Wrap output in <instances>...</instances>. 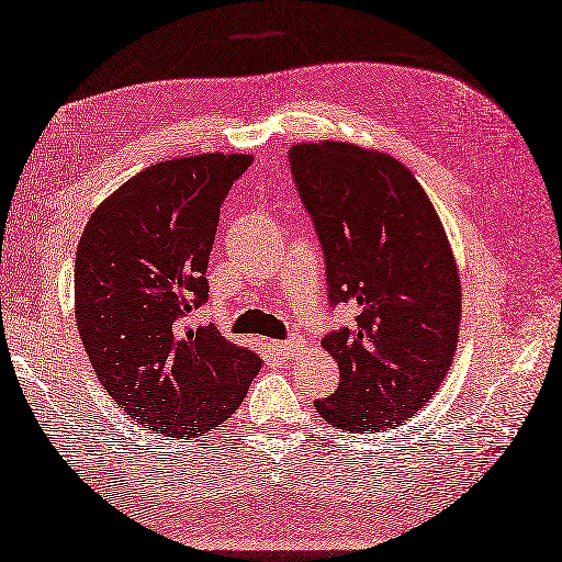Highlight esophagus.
<instances>
[{"instance_id":"1","label":"esophagus","mask_w":562,"mask_h":562,"mask_svg":"<svg viewBox=\"0 0 562 562\" xmlns=\"http://www.w3.org/2000/svg\"><path fill=\"white\" fill-rule=\"evenodd\" d=\"M301 345H303V341H301V337H297V335H293V337H289V339H283V341H279V345H277V351L281 353V357H285V359H289V357H293V353H295L297 349H301Z\"/></svg>"}]
</instances>
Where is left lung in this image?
Listing matches in <instances>:
<instances>
[{"label":"left lung","instance_id":"left-lung-1","mask_svg":"<svg viewBox=\"0 0 562 562\" xmlns=\"http://www.w3.org/2000/svg\"><path fill=\"white\" fill-rule=\"evenodd\" d=\"M293 181L325 251L329 303L357 311L323 347L339 387L315 407L331 427L403 425L449 373L461 325V279L443 225L415 175L351 143H303Z\"/></svg>","mask_w":562,"mask_h":562}]
</instances>
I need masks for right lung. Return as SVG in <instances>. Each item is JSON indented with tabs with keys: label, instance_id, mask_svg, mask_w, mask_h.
<instances>
[{
	"label": "right lung",
	"instance_id": "1",
	"mask_svg": "<svg viewBox=\"0 0 562 562\" xmlns=\"http://www.w3.org/2000/svg\"><path fill=\"white\" fill-rule=\"evenodd\" d=\"M251 155L167 159L91 213L75 259V319L89 363L123 412L167 437H203L243 405L255 351L191 327L209 301L217 217Z\"/></svg>",
	"mask_w": 562,
	"mask_h": 562
}]
</instances>
